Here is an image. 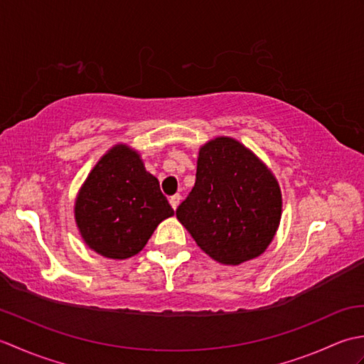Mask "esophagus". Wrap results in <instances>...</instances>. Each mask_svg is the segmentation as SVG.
Masks as SVG:
<instances>
[{"label": "esophagus", "instance_id": "34e87169", "mask_svg": "<svg viewBox=\"0 0 364 364\" xmlns=\"http://www.w3.org/2000/svg\"><path fill=\"white\" fill-rule=\"evenodd\" d=\"M180 200H181V196L180 194H175V196H172V197L168 198V203H170V206L173 208V210H176L178 205H180Z\"/></svg>", "mask_w": 364, "mask_h": 364}]
</instances>
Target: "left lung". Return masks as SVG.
<instances>
[{"label": "left lung", "instance_id": "1", "mask_svg": "<svg viewBox=\"0 0 364 364\" xmlns=\"http://www.w3.org/2000/svg\"><path fill=\"white\" fill-rule=\"evenodd\" d=\"M176 218L206 255L237 266L272 242L282 219V191L247 146L215 137L198 151L196 184Z\"/></svg>", "mask_w": 364, "mask_h": 364}]
</instances>
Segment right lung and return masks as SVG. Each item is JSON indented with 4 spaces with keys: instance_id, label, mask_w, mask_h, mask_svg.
I'll use <instances>...</instances> for the list:
<instances>
[{
    "instance_id": "add662e5",
    "label": "right lung",
    "mask_w": 364,
    "mask_h": 364,
    "mask_svg": "<svg viewBox=\"0 0 364 364\" xmlns=\"http://www.w3.org/2000/svg\"><path fill=\"white\" fill-rule=\"evenodd\" d=\"M173 215L158 178L141 154L119 144L92 168L75 202V220L92 250L111 259L141 252L159 223Z\"/></svg>"
}]
</instances>
